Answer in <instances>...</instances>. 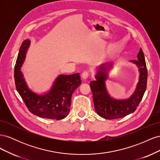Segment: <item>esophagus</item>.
Here are the masks:
<instances>
[{
	"instance_id": "obj_1",
	"label": "esophagus",
	"mask_w": 160,
	"mask_h": 160,
	"mask_svg": "<svg viewBox=\"0 0 160 160\" xmlns=\"http://www.w3.org/2000/svg\"><path fill=\"white\" fill-rule=\"evenodd\" d=\"M81 77H82V78H83V79H87L89 77V72L86 71H83V72H82Z\"/></svg>"
}]
</instances>
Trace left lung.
I'll return each instance as SVG.
<instances>
[{
    "label": "left lung",
    "instance_id": "left-lung-1",
    "mask_svg": "<svg viewBox=\"0 0 160 160\" xmlns=\"http://www.w3.org/2000/svg\"><path fill=\"white\" fill-rule=\"evenodd\" d=\"M139 67V81L134 93L127 100H116L110 98L105 88V81L108 75L103 66H101L95 78L91 81L90 88L96 112L106 119H116L124 118L136 110L142 101L147 88L148 70L143 52L140 49L138 60L132 61Z\"/></svg>",
    "mask_w": 160,
    "mask_h": 160
}]
</instances>
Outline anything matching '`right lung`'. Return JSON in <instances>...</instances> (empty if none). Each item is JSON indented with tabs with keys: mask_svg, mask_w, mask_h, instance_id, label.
<instances>
[{
	"mask_svg": "<svg viewBox=\"0 0 160 160\" xmlns=\"http://www.w3.org/2000/svg\"><path fill=\"white\" fill-rule=\"evenodd\" d=\"M29 45V40L24 41L19 49L14 66V75L17 90L27 108L32 114L47 119H64L69 113L72 94L81 83L79 74L60 75L56 79L49 93L42 95L33 93L27 88L21 71Z\"/></svg>",
	"mask_w": 160,
	"mask_h": 160,
	"instance_id": "add662e5",
	"label": "right lung"
}]
</instances>
